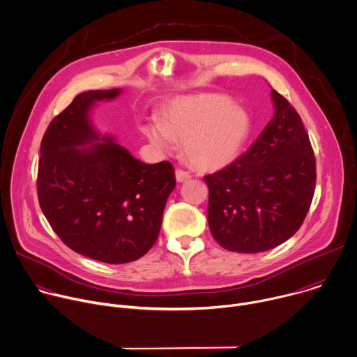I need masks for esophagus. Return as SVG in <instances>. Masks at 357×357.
Instances as JSON below:
<instances>
[{"mask_svg":"<svg viewBox=\"0 0 357 357\" xmlns=\"http://www.w3.org/2000/svg\"><path fill=\"white\" fill-rule=\"evenodd\" d=\"M191 178V174L183 169H176V180L178 183H183V181H187Z\"/></svg>","mask_w":357,"mask_h":357,"instance_id":"esophagus-1","label":"esophagus"}]
</instances>
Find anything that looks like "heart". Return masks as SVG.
<instances>
[{
	"mask_svg": "<svg viewBox=\"0 0 357 357\" xmlns=\"http://www.w3.org/2000/svg\"><path fill=\"white\" fill-rule=\"evenodd\" d=\"M248 111L224 94L199 93L173 100L165 119L151 118L142 132L152 144L170 152L184 140L187 160L201 170H218L241 153L250 132Z\"/></svg>",
	"mask_w": 357,
	"mask_h": 357,
	"instance_id": "heart-1",
	"label": "heart"
}]
</instances>
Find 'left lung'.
Segmentation results:
<instances>
[{"mask_svg":"<svg viewBox=\"0 0 357 357\" xmlns=\"http://www.w3.org/2000/svg\"><path fill=\"white\" fill-rule=\"evenodd\" d=\"M274 116L255 144L222 170L205 176L208 224L222 248L259 253L303 225L317 183L315 156L294 107L271 90Z\"/></svg>","mask_w":357,"mask_h":357,"instance_id":"left-lung-1","label":"left lung"}]
</instances>
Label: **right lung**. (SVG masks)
Segmentation results:
<instances>
[{
    "label": "right lung",
    "instance_id": "right-lung-1",
    "mask_svg": "<svg viewBox=\"0 0 357 357\" xmlns=\"http://www.w3.org/2000/svg\"><path fill=\"white\" fill-rule=\"evenodd\" d=\"M119 94L76 96L49 123L38 167L39 205L52 229L71 250L109 264L133 261L155 245L176 187L170 162L142 163L93 126L96 102Z\"/></svg>",
    "mask_w": 357,
    "mask_h": 357
}]
</instances>
